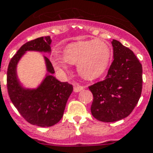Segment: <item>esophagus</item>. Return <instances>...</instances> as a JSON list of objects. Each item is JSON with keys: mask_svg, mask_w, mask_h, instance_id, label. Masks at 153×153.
<instances>
[{"mask_svg": "<svg viewBox=\"0 0 153 153\" xmlns=\"http://www.w3.org/2000/svg\"><path fill=\"white\" fill-rule=\"evenodd\" d=\"M84 87L82 86H79V85H75L74 87V92H79L81 91L82 90H83Z\"/></svg>", "mask_w": 153, "mask_h": 153, "instance_id": "34e87169", "label": "esophagus"}]
</instances>
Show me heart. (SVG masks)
Listing matches in <instances>:
<instances>
[{
  "label": "heart",
  "instance_id": "obj_1",
  "mask_svg": "<svg viewBox=\"0 0 153 153\" xmlns=\"http://www.w3.org/2000/svg\"><path fill=\"white\" fill-rule=\"evenodd\" d=\"M110 46L102 40L82 41L71 43L64 50V56L53 53L51 62L58 71H67L69 63L77 65L82 77L92 79L105 71L111 58Z\"/></svg>",
  "mask_w": 153,
  "mask_h": 153
}]
</instances>
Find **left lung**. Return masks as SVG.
<instances>
[{"instance_id":"obj_1","label":"left lung","mask_w":153,"mask_h":153,"mask_svg":"<svg viewBox=\"0 0 153 153\" xmlns=\"http://www.w3.org/2000/svg\"><path fill=\"white\" fill-rule=\"evenodd\" d=\"M113 60L104 80L90 86L93 94L91 111L96 120L115 122L126 118L137 104L142 91V65L119 41L111 42Z\"/></svg>"}]
</instances>
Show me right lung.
<instances>
[{"mask_svg":"<svg viewBox=\"0 0 153 153\" xmlns=\"http://www.w3.org/2000/svg\"><path fill=\"white\" fill-rule=\"evenodd\" d=\"M51 37H41L22 45L9 62L7 71V88L13 104L25 120L39 127H51L62 117L73 86L53 77L54 70L44 56L47 74L35 89L23 87L17 79V66L26 51L51 53Z\"/></svg>","mask_w":153,"mask_h":153,"instance_id":"1","label":"right lung"}]
</instances>
